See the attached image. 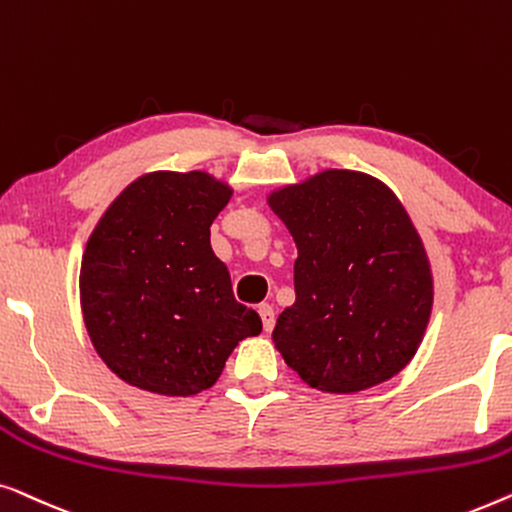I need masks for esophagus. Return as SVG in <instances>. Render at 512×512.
<instances>
[{"label":"esophagus","instance_id":"1","mask_svg":"<svg viewBox=\"0 0 512 512\" xmlns=\"http://www.w3.org/2000/svg\"><path fill=\"white\" fill-rule=\"evenodd\" d=\"M259 318H262V325H264V331H271L273 325H276V315H273V308L269 304H262L257 308Z\"/></svg>","mask_w":512,"mask_h":512}]
</instances>
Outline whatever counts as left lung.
Instances as JSON below:
<instances>
[{"instance_id": "8db88e82", "label": "left lung", "mask_w": 512, "mask_h": 512, "mask_svg": "<svg viewBox=\"0 0 512 512\" xmlns=\"http://www.w3.org/2000/svg\"><path fill=\"white\" fill-rule=\"evenodd\" d=\"M297 243V301L273 343L315 390L350 394L397 373L427 329L431 271L399 199L357 171L329 169L269 197Z\"/></svg>"}]
</instances>
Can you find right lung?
<instances>
[{"label":"right lung","instance_id":"obj_1","mask_svg":"<svg viewBox=\"0 0 512 512\" xmlns=\"http://www.w3.org/2000/svg\"><path fill=\"white\" fill-rule=\"evenodd\" d=\"M232 190L204 171L136 178L102 215L81 264V306L106 366L141 390L190 397L262 331L239 304L211 225Z\"/></svg>","mask_w":512,"mask_h":512}]
</instances>
